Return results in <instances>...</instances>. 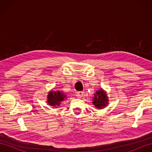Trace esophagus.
<instances>
[{
    "label": "esophagus",
    "mask_w": 152,
    "mask_h": 152,
    "mask_svg": "<svg viewBox=\"0 0 152 152\" xmlns=\"http://www.w3.org/2000/svg\"><path fill=\"white\" fill-rule=\"evenodd\" d=\"M83 91H78L76 93V96L78 98H81L83 96Z\"/></svg>",
    "instance_id": "esophagus-1"
}]
</instances>
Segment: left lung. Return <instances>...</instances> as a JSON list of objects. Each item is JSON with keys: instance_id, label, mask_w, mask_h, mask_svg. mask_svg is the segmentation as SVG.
Instances as JSON below:
<instances>
[{"instance_id": "8db88e82", "label": "left lung", "mask_w": 152, "mask_h": 152, "mask_svg": "<svg viewBox=\"0 0 152 152\" xmlns=\"http://www.w3.org/2000/svg\"><path fill=\"white\" fill-rule=\"evenodd\" d=\"M108 99L107 95L102 89L96 91L93 98V104L97 109H102L107 106Z\"/></svg>"}]
</instances>
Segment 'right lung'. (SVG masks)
<instances>
[{
    "mask_svg": "<svg viewBox=\"0 0 152 152\" xmlns=\"http://www.w3.org/2000/svg\"><path fill=\"white\" fill-rule=\"evenodd\" d=\"M66 98V95L61 91H51L48 93V103L52 106H59L61 102Z\"/></svg>",
    "mask_w": 152,
    "mask_h": 152,
    "instance_id": "right-lung-1",
    "label": "right lung"
}]
</instances>
